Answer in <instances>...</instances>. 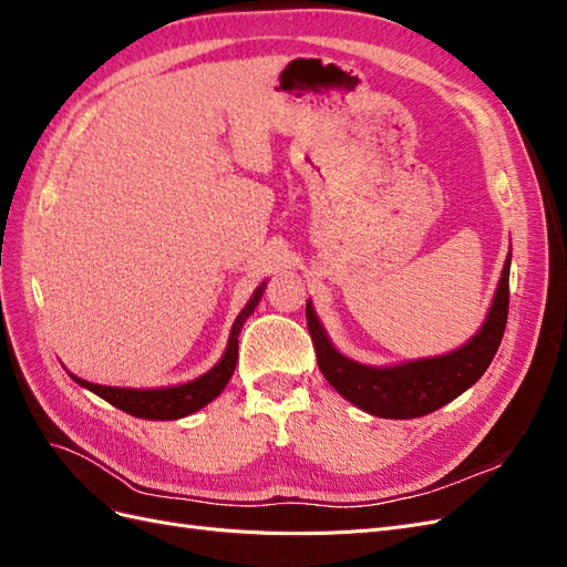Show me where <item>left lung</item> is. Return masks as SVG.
<instances>
[{
  "label": "left lung",
  "mask_w": 567,
  "mask_h": 567,
  "mask_svg": "<svg viewBox=\"0 0 567 567\" xmlns=\"http://www.w3.org/2000/svg\"><path fill=\"white\" fill-rule=\"evenodd\" d=\"M508 271L511 252L506 255L487 317L471 340L447 354L411 359L390 367H371L340 354L326 336L312 300H307V329L312 333L323 379L348 402L379 419H419L450 404L477 383L499 350L508 319Z\"/></svg>",
  "instance_id": "8db88e82"
}]
</instances>
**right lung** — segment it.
Instances as JSON below:
<instances>
[{
	"label": "right lung",
	"mask_w": 567,
	"mask_h": 567,
	"mask_svg": "<svg viewBox=\"0 0 567 567\" xmlns=\"http://www.w3.org/2000/svg\"><path fill=\"white\" fill-rule=\"evenodd\" d=\"M265 286H267V281L257 286L244 310L238 312V317L231 326L227 350L219 357V362L210 371L200 373L194 381L179 383V385H167V388H113V385H99V383L78 379L75 373H71V379L78 385L99 394L101 400H106L109 404L123 409L125 414L136 416V419L177 421V419L194 414V411L203 409L205 404H210L229 383L231 373L236 369V362H238V333H241L246 319L255 312L257 302H260V298L265 293Z\"/></svg>",
	"instance_id": "obj_1"
}]
</instances>
